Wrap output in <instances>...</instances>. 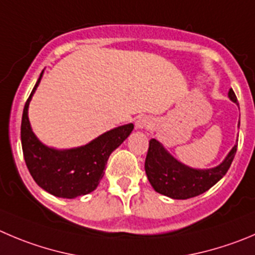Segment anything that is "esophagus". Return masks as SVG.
Segmentation results:
<instances>
[{
    "label": "esophagus",
    "instance_id": "obj_1",
    "mask_svg": "<svg viewBox=\"0 0 255 255\" xmlns=\"http://www.w3.org/2000/svg\"><path fill=\"white\" fill-rule=\"evenodd\" d=\"M135 125H136V129H147V128H151L152 121L146 116H140V118H137Z\"/></svg>",
    "mask_w": 255,
    "mask_h": 255
}]
</instances>
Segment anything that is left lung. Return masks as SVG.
Returning <instances> with one entry per match:
<instances>
[{"mask_svg": "<svg viewBox=\"0 0 255 255\" xmlns=\"http://www.w3.org/2000/svg\"><path fill=\"white\" fill-rule=\"evenodd\" d=\"M228 98L239 106L232 89L228 93ZM239 125L241 121L238 128ZM237 146L238 144L232 147L219 165L209 169H195L179 161L161 142L151 139L145 160V173L156 193L171 199L194 198L209 190L227 174L237 152Z\"/></svg>", "mask_w": 255, "mask_h": 255, "instance_id": "8db88e82", "label": "left lung"}]
</instances>
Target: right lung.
Here are the masks:
<instances>
[{
  "label": "right lung",
  "mask_w": 255,
  "mask_h": 255,
  "mask_svg": "<svg viewBox=\"0 0 255 255\" xmlns=\"http://www.w3.org/2000/svg\"><path fill=\"white\" fill-rule=\"evenodd\" d=\"M41 72L26 101L21 123V142L26 165L40 188L57 198L75 199L98 188L111 152L131 134L134 125L118 126L86 145L71 149H55L40 141L28 120V106L40 85Z\"/></svg>",
  "instance_id": "right-lung-1"
}]
</instances>
